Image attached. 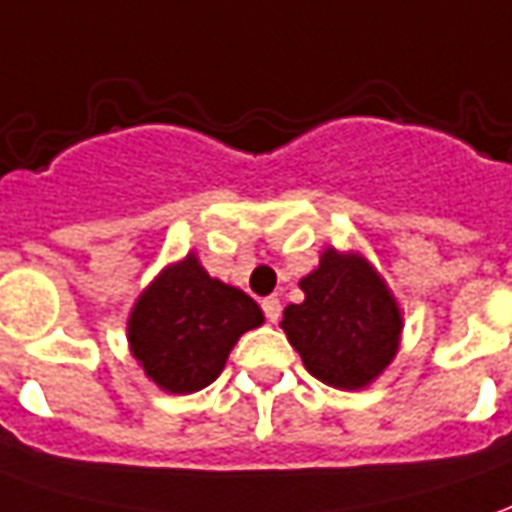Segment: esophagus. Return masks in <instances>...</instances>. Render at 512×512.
Masks as SVG:
<instances>
[{"mask_svg": "<svg viewBox=\"0 0 512 512\" xmlns=\"http://www.w3.org/2000/svg\"><path fill=\"white\" fill-rule=\"evenodd\" d=\"M260 305H263V314H266V319H269V322H277V319H280L283 305H280V300H277V297H266V300L260 302Z\"/></svg>", "mask_w": 512, "mask_h": 512, "instance_id": "esophagus-1", "label": "esophagus"}]
</instances>
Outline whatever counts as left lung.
<instances>
[{"instance_id": "8db88e82", "label": "left lung", "mask_w": 512, "mask_h": 512, "mask_svg": "<svg viewBox=\"0 0 512 512\" xmlns=\"http://www.w3.org/2000/svg\"><path fill=\"white\" fill-rule=\"evenodd\" d=\"M300 288L305 300L288 305L280 328L305 370L336 389L373 384L398 353L401 308L381 274L356 252L325 249Z\"/></svg>"}]
</instances>
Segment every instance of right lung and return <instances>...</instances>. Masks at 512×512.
Here are the masks:
<instances>
[{"mask_svg":"<svg viewBox=\"0 0 512 512\" xmlns=\"http://www.w3.org/2000/svg\"><path fill=\"white\" fill-rule=\"evenodd\" d=\"M257 325L260 305L210 277L190 252L139 294L128 316V344L156 387L190 395L210 387L235 342Z\"/></svg>","mask_w":512,"mask_h":512,"instance_id":"1","label":"right lung"}]
</instances>
